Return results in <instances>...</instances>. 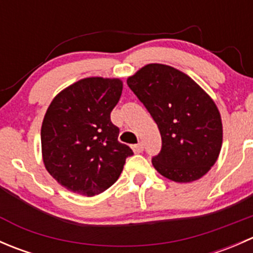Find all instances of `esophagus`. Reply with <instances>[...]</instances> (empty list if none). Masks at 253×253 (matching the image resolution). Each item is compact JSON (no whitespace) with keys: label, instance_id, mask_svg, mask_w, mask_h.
Returning a JSON list of instances; mask_svg holds the SVG:
<instances>
[{"label":"esophagus","instance_id":"esophagus-1","mask_svg":"<svg viewBox=\"0 0 253 253\" xmlns=\"http://www.w3.org/2000/svg\"><path fill=\"white\" fill-rule=\"evenodd\" d=\"M143 148H144V147H143V143L142 142L132 145V150H133V152L136 153V154H138V153H142L143 152Z\"/></svg>","mask_w":253,"mask_h":253}]
</instances>
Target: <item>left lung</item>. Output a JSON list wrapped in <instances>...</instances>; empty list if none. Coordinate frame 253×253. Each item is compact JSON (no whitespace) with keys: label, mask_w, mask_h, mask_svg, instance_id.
Returning a JSON list of instances; mask_svg holds the SVG:
<instances>
[{"label":"left lung","mask_w":253,"mask_h":253,"mask_svg":"<svg viewBox=\"0 0 253 253\" xmlns=\"http://www.w3.org/2000/svg\"><path fill=\"white\" fill-rule=\"evenodd\" d=\"M127 84L158 125L162 150L152 159L160 175L192 182L215 164L223 143L220 112L213 99L186 73L149 63Z\"/></svg>","instance_id":"left-lung-1"}]
</instances>
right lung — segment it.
<instances>
[{"label":"right lung","mask_w":253,"mask_h":253,"mask_svg":"<svg viewBox=\"0 0 253 253\" xmlns=\"http://www.w3.org/2000/svg\"><path fill=\"white\" fill-rule=\"evenodd\" d=\"M119 78L89 77L61 90L42 126L44 165L61 186L78 195H99L119 178L131 148L117 141L110 120L122 94Z\"/></svg>","instance_id":"add662e5"}]
</instances>
